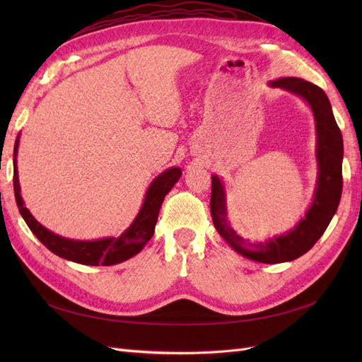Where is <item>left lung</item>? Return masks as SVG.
Wrapping results in <instances>:
<instances>
[{
	"mask_svg": "<svg viewBox=\"0 0 362 362\" xmlns=\"http://www.w3.org/2000/svg\"><path fill=\"white\" fill-rule=\"evenodd\" d=\"M299 96L311 108L315 127L317 181L313 202L305 216L291 229L264 242H250L240 237L228 221L226 189L218 175H211V216L217 233L237 254L264 264L288 262L306 254L326 231L341 199L343 190V136L326 93L310 81L284 76L267 83Z\"/></svg>",
	"mask_w": 362,
	"mask_h": 362,
	"instance_id": "left-lung-1",
	"label": "left lung"
}]
</instances>
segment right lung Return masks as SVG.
Instances as JSON below:
<instances>
[{"instance_id": "right-lung-1", "label": "right lung", "mask_w": 362, "mask_h": 362, "mask_svg": "<svg viewBox=\"0 0 362 362\" xmlns=\"http://www.w3.org/2000/svg\"><path fill=\"white\" fill-rule=\"evenodd\" d=\"M18 134L13 149V189L15 198L19 208L21 216L24 217L25 223L31 229L43 246H47L52 254L68 261L78 262L84 266H115L124 262L131 257L137 255L145 247L151 237L154 235L156 223L161 204L175 184L181 178L182 170L178 166H172L161 172L158 177L152 180L149 187L146 189L144 204H141L137 216L134 217L125 231L119 237H104L96 240H75L62 237L56 233L49 231L48 228L39 223L35 216L30 213L25 206V202L21 196V185L18 177V148H19Z\"/></svg>"}]
</instances>
